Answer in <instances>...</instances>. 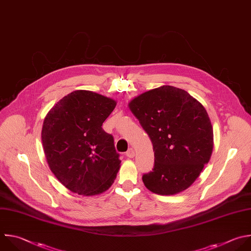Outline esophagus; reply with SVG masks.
<instances>
[{"mask_svg": "<svg viewBox=\"0 0 251 251\" xmlns=\"http://www.w3.org/2000/svg\"><path fill=\"white\" fill-rule=\"evenodd\" d=\"M126 155H127L128 157H130V158L134 157V156H135V151H134V149L130 148V149L127 151V152H126Z\"/></svg>", "mask_w": 251, "mask_h": 251, "instance_id": "1", "label": "esophagus"}]
</instances>
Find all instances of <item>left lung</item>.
I'll return each instance as SVG.
<instances>
[{"label":"left lung","mask_w":251,"mask_h":251,"mask_svg":"<svg viewBox=\"0 0 251 251\" xmlns=\"http://www.w3.org/2000/svg\"><path fill=\"white\" fill-rule=\"evenodd\" d=\"M129 108L154 151L153 169L143 176L145 186L158 195L190 187L213 151V127L205 107L184 90L162 86L132 100Z\"/></svg>","instance_id":"left-lung-1"}]
</instances>
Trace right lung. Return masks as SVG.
Returning a JSON list of instances; mask_svg holds the SVG:
<instances>
[{
	"mask_svg": "<svg viewBox=\"0 0 251 251\" xmlns=\"http://www.w3.org/2000/svg\"><path fill=\"white\" fill-rule=\"evenodd\" d=\"M116 101L78 90L59 100L45 116L41 140L47 163L70 191L94 196L106 191L120 169L119 154L102 123Z\"/></svg>",
	"mask_w": 251,
	"mask_h": 251,
	"instance_id": "obj_1",
	"label": "right lung"
}]
</instances>
